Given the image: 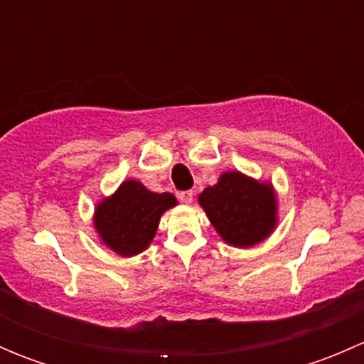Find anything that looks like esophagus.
Returning a JSON list of instances; mask_svg holds the SVG:
<instances>
[{
  "mask_svg": "<svg viewBox=\"0 0 364 364\" xmlns=\"http://www.w3.org/2000/svg\"><path fill=\"white\" fill-rule=\"evenodd\" d=\"M178 197L183 204L188 205V204H192V200H193V192H190V190L188 192H181Z\"/></svg>",
  "mask_w": 364,
  "mask_h": 364,
  "instance_id": "34e87169",
  "label": "esophagus"
}]
</instances>
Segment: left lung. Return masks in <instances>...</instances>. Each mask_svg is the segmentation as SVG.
I'll return each mask as SVG.
<instances>
[{
    "instance_id": "8db88e82",
    "label": "left lung",
    "mask_w": 364,
    "mask_h": 364,
    "mask_svg": "<svg viewBox=\"0 0 364 364\" xmlns=\"http://www.w3.org/2000/svg\"><path fill=\"white\" fill-rule=\"evenodd\" d=\"M197 200L218 236L230 247H255L278 225V196L269 179L260 181L240 171H225Z\"/></svg>"
}]
</instances>
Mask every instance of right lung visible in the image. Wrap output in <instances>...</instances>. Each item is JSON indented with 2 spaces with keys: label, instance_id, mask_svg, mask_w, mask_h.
I'll list each match as a JSON object with an SVG mask.
<instances>
[{
  "label": "right lung",
  "instance_id": "add662e5",
  "mask_svg": "<svg viewBox=\"0 0 364 364\" xmlns=\"http://www.w3.org/2000/svg\"><path fill=\"white\" fill-rule=\"evenodd\" d=\"M178 205L172 193H156L137 179H124L111 196L95 205L93 227L98 241L119 257L148 250L159 230L161 215Z\"/></svg>",
  "mask_w": 364,
  "mask_h": 364
}]
</instances>
